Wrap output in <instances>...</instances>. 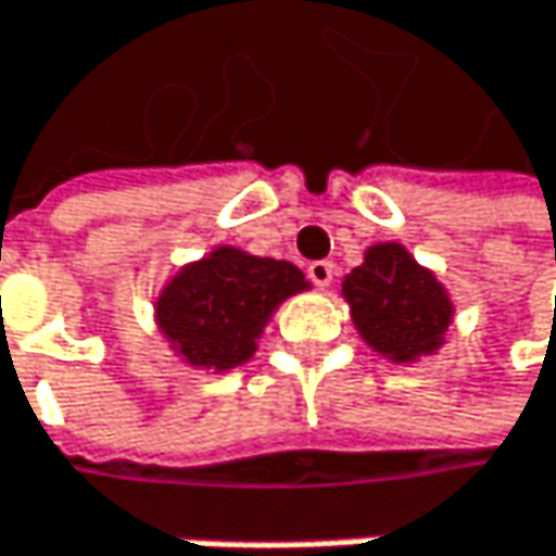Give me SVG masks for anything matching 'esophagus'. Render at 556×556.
<instances>
[{"mask_svg": "<svg viewBox=\"0 0 556 556\" xmlns=\"http://www.w3.org/2000/svg\"><path fill=\"white\" fill-rule=\"evenodd\" d=\"M305 274H308V279H312L315 286H328L330 279H333V264H330V261H312Z\"/></svg>", "mask_w": 556, "mask_h": 556, "instance_id": "1", "label": "esophagus"}]
</instances>
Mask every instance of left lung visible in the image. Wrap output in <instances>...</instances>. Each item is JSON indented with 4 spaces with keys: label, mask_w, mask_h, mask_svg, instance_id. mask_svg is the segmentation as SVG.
Returning a JSON list of instances; mask_svg holds the SVG:
<instances>
[{
    "label": "left lung",
    "mask_w": 556,
    "mask_h": 556,
    "mask_svg": "<svg viewBox=\"0 0 556 556\" xmlns=\"http://www.w3.org/2000/svg\"><path fill=\"white\" fill-rule=\"evenodd\" d=\"M343 295L363 340L394 363L435 353L452 321L445 289L401 244L369 248L343 279Z\"/></svg>",
    "instance_id": "1"
}]
</instances>
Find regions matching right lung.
Returning a JSON list of instances; mask_svg holds the SVG:
<instances>
[{
    "mask_svg": "<svg viewBox=\"0 0 556 556\" xmlns=\"http://www.w3.org/2000/svg\"><path fill=\"white\" fill-rule=\"evenodd\" d=\"M305 286L302 270L286 261L216 248L165 286L155 315L190 366L223 372L254 356L274 308Z\"/></svg>",
    "mask_w": 556,
    "mask_h": 556,
    "instance_id": "1",
    "label": "right lung"
}]
</instances>
